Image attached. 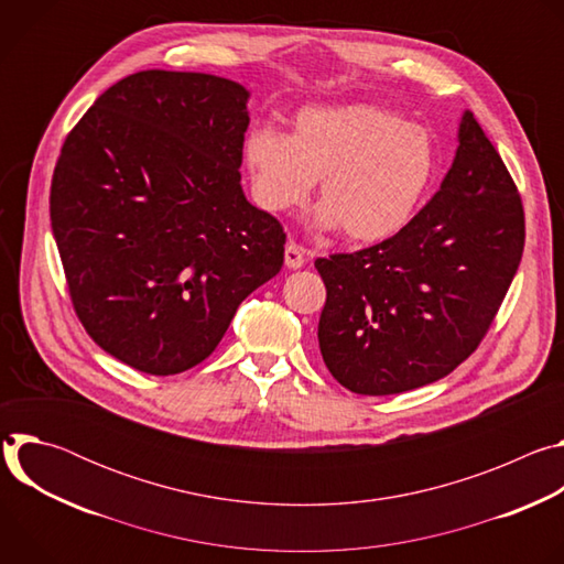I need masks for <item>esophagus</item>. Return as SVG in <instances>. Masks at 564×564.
<instances>
[{
    "label": "esophagus",
    "mask_w": 564,
    "mask_h": 564,
    "mask_svg": "<svg viewBox=\"0 0 564 564\" xmlns=\"http://www.w3.org/2000/svg\"><path fill=\"white\" fill-rule=\"evenodd\" d=\"M285 265L290 270H299L305 265V250L296 243H288L285 246Z\"/></svg>",
    "instance_id": "34e87169"
}]
</instances>
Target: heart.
<instances>
[{"mask_svg":"<svg viewBox=\"0 0 564 564\" xmlns=\"http://www.w3.org/2000/svg\"><path fill=\"white\" fill-rule=\"evenodd\" d=\"M243 160L257 203L283 214L305 203L318 181L314 225L341 227L350 243H381L404 229L437 170L433 135L372 105L307 107L285 135L254 127Z\"/></svg>","mask_w":564,"mask_h":564,"instance_id":"heart-1","label":"heart"}]
</instances>
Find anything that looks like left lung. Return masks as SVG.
I'll return each mask as SVG.
<instances>
[{
	"instance_id": "8db88e82",
	"label": "left lung",
	"mask_w": 564,
	"mask_h": 564,
	"mask_svg": "<svg viewBox=\"0 0 564 564\" xmlns=\"http://www.w3.org/2000/svg\"><path fill=\"white\" fill-rule=\"evenodd\" d=\"M457 142L440 192L404 229L314 261L328 290L318 348L357 394L406 392L453 372L487 335L518 272V189L470 111Z\"/></svg>"
}]
</instances>
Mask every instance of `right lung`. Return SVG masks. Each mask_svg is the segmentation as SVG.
<instances>
[{"mask_svg":"<svg viewBox=\"0 0 564 564\" xmlns=\"http://www.w3.org/2000/svg\"><path fill=\"white\" fill-rule=\"evenodd\" d=\"M250 91L209 73L140 70L68 133L51 227L91 339L147 375L207 359L281 272V223L240 187Z\"/></svg>","mask_w":564,"mask_h":564,"instance_id":"right-lung-1","label":"right lung"}]
</instances>
